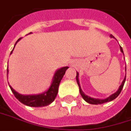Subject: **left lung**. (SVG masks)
Segmentation results:
<instances>
[{"mask_svg":"<svg viewBox=\"0 0 131 131\" xmlns=\"http://www.w3.org/2000/svg\"><path fill=\"white\" fill-rule=\"evenodd\" d=\"M110 37L111 38H115L113 35H110ZM120 50L121 51V53H123V50L122 47L120 46ZM124 55V54H123ZM78 75H79V73L76 72V81H77L78 85V87H79V91H80V93H81V96H82V98L84 99L85 101L88 103H90V104H93V105H98V104H102V103H107V102H110L111 101H113L114 99L117 98L118 96L119 95V94L121 93V92L122 91L123 88V85H124V83H125V81H126V76L124 78V79H123V81L121 85L119 86V88L118 89V91L114 93H113L111 95H109L108 98H103V99H101V98H92V97H90V96H88L87 95H85L83 92L82 91V89H81V85H80V82H79V78H78Z\"/></svg>","mask_w":131,"mask_h":131,"instance_id":"8db88e82","label":"left lung"}]
</instances>
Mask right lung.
<instances>
[{"label":"right lung","instance_id":"add662e5","mask_svg":"<svg viewBox=\"0 0 131 131\" xmlns=\"http://www.w3.org/2000/svg\"><path fill=\"white\" fill-rule=\"evenodd\" d=\"M30 33H30L29 34H30ZM20 39H21V38H19L16 41L14 48L16 46V43H18ZM14 48L11 51L10 54L13 53V50H14ZM68 68V66H65V67H62L59 69H58L54 73L50 87L48 88L47 91L43 92L42 93L34 95H23L16 91L10 85H9V86L11 89L13 93L15 95V97L20 103H22L23 104L28 105V106H30V107L46 106V105H50V103H53L55 100V98L58 94V87L60 85V81L62 80V78L63 77L64 74H65V73H66V71ZM8 74V68H7V75Z\"/></svg>","mask_w":131,"mask_h":131}]
</instances>
